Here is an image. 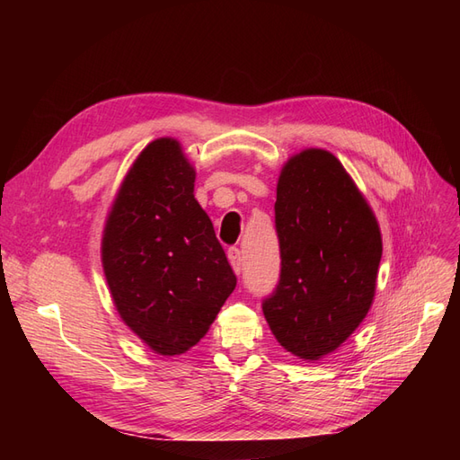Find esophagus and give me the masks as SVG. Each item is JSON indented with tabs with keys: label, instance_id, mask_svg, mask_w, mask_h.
Wrapping results in <instances>:
<instances>
[{
	"label": "esophagus",
	"instance_id": "1",
	"mask_svg": "<svg viewBox=\"0 0 460 460\" xmlns=\"http://www.w3.org/2000/svg\"><path fill=\"white\" fill-rule=\"evenodd\" d=\"M228 261L232 264V269L235 274H242L243 270V262H242V252L238 247H230L228 249Z\"/></svg>",
	"mask_w": 460,
	"mask_h": 460
}]
</instances>
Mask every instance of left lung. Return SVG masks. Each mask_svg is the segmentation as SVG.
<instances>
[{
  "label": "left lung",
  "mask_w": 460,
  "mask_h": 460,
  "mask_svg": "<svg viewBox=\"0 0 460 460\" xmlns=\"http://www.w3.org/2000/svg\"><path fill=\"white\" fill-rule=\"evenodd\" d=\"M274 225L280 278L262 313L284 349L316 360L338 349L370 309L382 259L378 222L332 153L305 149L278 180Z\"/></svg>",
  "instance_id": "obj_1"
}]
</instances>
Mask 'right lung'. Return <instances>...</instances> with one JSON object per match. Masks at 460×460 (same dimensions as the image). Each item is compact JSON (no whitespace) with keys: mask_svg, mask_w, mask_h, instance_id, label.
<instances>
[{"mask_svg":"<svg viewBox=\"0 0 460 460\" xmlns=\"http://www.w3.org/2000/svg\"><path fill=\"white\" fill-rule=\"evenodd\" d=\"M193 180L176 140L151 142L124 178L102 245L120 318L169 357L205 336L238 280Z\"/></svg>","mask_w":460,"mask_h":460,"instance_id":"add662e5","label":"right lung"}]
</instances>
